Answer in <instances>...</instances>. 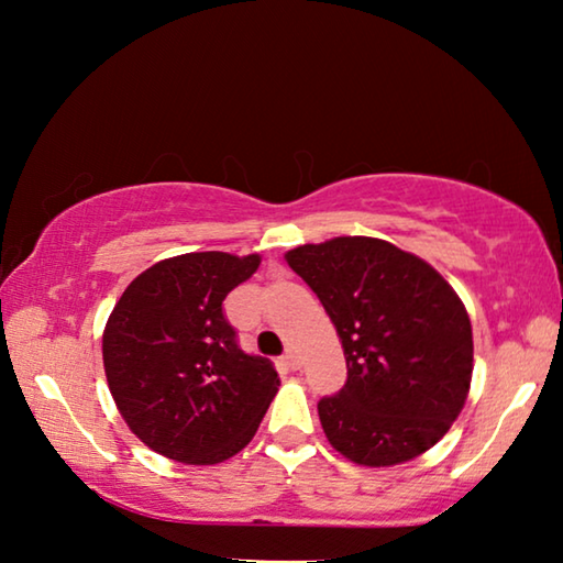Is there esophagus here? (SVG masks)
I'll return each instance as SVG.
<instances>
[{
  "mask_svg": "<svg viewBox=\"0 0 563 563\" xmlns=\"http://www.w3.org/2000/svg\"><path fill=\"white\" fill-rule=\"evenodd\" d=\"M285 365H288L290 369H300L302 367V357L298 355V352H295V350H288V352H285Z\"/></svg>",
  "mask_w": 563,
  "mask_h": 563,
  "instance_id": "obj_1",
  "label": "esophagus"
}]
</instances>
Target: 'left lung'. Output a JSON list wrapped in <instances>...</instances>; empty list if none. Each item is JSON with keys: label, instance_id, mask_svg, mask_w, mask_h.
<instances>
[{"label": "left lung", "instance_id": "8db88e82", "mask_svg": "<svg viewBox=\"0 0 563 563\" xmlns=\"http://www.w3.org/2000/svg\"><path fill=\"white\" fill-rule=\"evenodd\" d=\"M335 325L347 383L318 402L328 442L362 466L430 450L460 417L472 383V322L430 263L367 235L285 253Z\"/></svg>", "mask_w": 563, "mask_h": 563}]
</instances>
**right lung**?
I'll use <instances>...</instances> for the list:
<instances>
[{
  "label": "right lung",
  "instance_id": "obj_1",
  "mask_svg": "<svg viewBox=\"0 0 563 563\" xmlns=\"http://www.w3.org/2000/svg\"><path fill=\"white\" fill-rule=\"evenodd\" d=\"M261 255L206 251L151 265L111 310L103 369L129 430L186 464H218L258 432L280 377L247 355L223 300L258 271Z\"/></svg>",
  "mask_w": 563,
  "mask_h": 563
}]
</instances>
